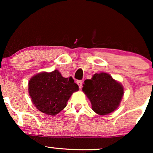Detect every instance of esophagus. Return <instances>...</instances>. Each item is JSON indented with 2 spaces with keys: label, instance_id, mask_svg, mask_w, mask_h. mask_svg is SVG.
<instances>
[{
  "label": "esophagus",
  "instance_id": "1",
  "mask_svg": "<svg viewBox=\"0 0 153 153\" xmlns=\"http://www.w3.org/2000/svg\"><path fill=\"white\" fill-rule=\"evenodd\" d=\"M77 84H78V85L79 88H82V80H78V81H77Z\"/></svg>",
  "mask_w": 153,
  "mask_h": 153
}]
</instances>
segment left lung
Returning a JSON list of instances; mask_svg holds the SVG:
<instances>
[{"instance_id":"8db88e82","label":"left lung","mask_w":153,"mask_h":153,"mask_svg":"<svg viewBox=\"0 0 153 153\" xmlns=\"http://www.w3.org/2000/svg\"><path fill=\"white\" fill-rule=\"evenodd\" d=\"M82 91L90 100L92 109L99 115H106L118 108L124 95L122 83L106 73H96L84 81Z\"/></svg>"}]
</instances>
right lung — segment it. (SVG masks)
<instances>
[{
    "instance_id": "right-lung-1",
    "label": "right lung",
    "mask_w": 153,
    "mask_h": 153,
    "mask_svg": "<svg viewBox=\"0 0 153 153\" xmlns=\"http://www.w3.org/2000/svg\"><path fill=\"white\" fill-rule=\"evenodd\" d=\"M78 90V85L72 77L64 78L57 70L34 75L28 85L29 96L34 106L51 116L64 109L72 94Z\"/></svg>"
}]
</instances>
